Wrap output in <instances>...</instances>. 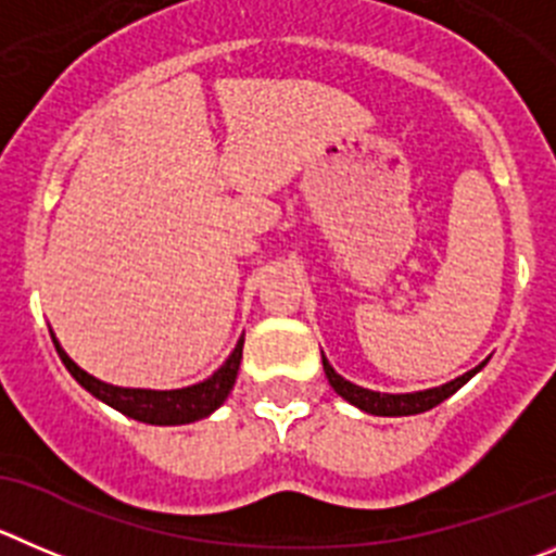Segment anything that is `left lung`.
Segmentation results:
<instances>
[{"instance_id": "8db88e82", "label": "left lung", "mask_w": 556, "mask_h": 556, "mask_svg": "<svg viewBox=\"0 0 556 556\" xmlns=\"http://www.w3.org/2000/svg\"><path fill=\"white\" fill-rule=\"evenodd\" d=\"M485 365H489V359L480 362L477 367H471V370L464 372V376L442 383V387L422 389V392H397V395H392V392H376V389H365V387H359V383H351L349 378H342L340 372L329 365V359L324 356V372H326V378H329L331 389H334L342 401H349L351 406L362 408V412L372 414V417H412V414L430 412L433 406H439L442 401H447L450 395H455V392H458V389L464 387L469 378H475Z\"/></svg>"}]
</instances>
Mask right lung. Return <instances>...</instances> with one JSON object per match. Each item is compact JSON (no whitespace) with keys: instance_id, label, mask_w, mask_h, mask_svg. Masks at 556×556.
<instances>
[{"instance_id":"right-lung-1","label":"right lung","mask_w":556,"mask_h":556,"mask_svg":"<svg viewBox=\"0 0 556 556\" xmlns=\"http://www.w3.org/2000/svg\"><path fill=\"white\" fill-rule=\"evenodd\" d=\"M54 340V349L60 354L62 365L67 367V372L81 383V387L90 392L92 397H98L101 403L112 406L114 412L126 414V417L137 419V422L148 425H189L197 419H205L227 401V395L236 387L238 367H241V354H243V337L236 342L232 354L227 356L225 365L207 376L205 381L191 383L184 389H134V387H114V383L101 381V378L90 376L87 370H81L71 356L62 351L60 340L51 334Z\"/></svg>"}]
</instances>
